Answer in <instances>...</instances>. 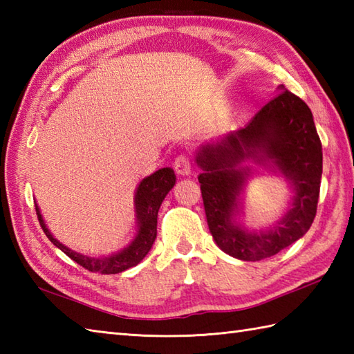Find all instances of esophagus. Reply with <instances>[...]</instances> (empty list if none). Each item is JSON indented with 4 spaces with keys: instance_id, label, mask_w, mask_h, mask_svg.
Instances as JSON below:
<instances>
[{
    "instance_id": "34e87169",
    "label": "esophagus",
    "mask_w": 354,
    "mask_h": 354,
    "mask_svg": "<svg viewBox=\"0 0 354 354\" xmlns=\"http://www.w3.org/2000/svg\"><path fill=\"white\" fill-rule=\"evenodd\" d=\"M173 167L179 176H187L192 173V162L187 155H179L175 162H173Z\"/></svg>"
}]
</instances>
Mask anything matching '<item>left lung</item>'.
<instances>
[{"label":"left lung","instance_id":"8db88e82","mask_svg":"<svg viewBox=\"0 0 354 354\" xmlns=\"http://www.w3.org/2000/svg\"><path fill=\"white\" fill-rule=\"evenodd\" d=\"M194 161L208 228L216 245L239 260L259 261L283 251L312 227L319 198L322 146L309 106L280 85L251 122L202 145ZM246 162L281 176L291 189L286 213L269 229L239 222L241 196L252 176Z\"/></svg>","mask_w":354,"mask_h":354}]
</instances>
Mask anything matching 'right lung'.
<instances>
[{
  "mask_svg": "<svg viewBox=\"0 0 354 354\" xmlns=\"http://www.w3.org/2000/svg\"><path fill=\"white\" fill-rule=\"evenodd\" d=\"M176 183V175L173 169L164 167L156 170L150 176L141 179L137 190H135L133 196V208H135V217H137V230H135V236L127 243L123 250L117 252H112L109 255H103V257H93V255H85L70 250L68 246L59 242L55 236L51 234L50 230L45 225L44 217L41 214V209L36 207V214L39 219L41 227L45 232V236L50 239V242L57 246L59 250L65 252L71 260L79 263L80 266L91 270V272H100V274H118L123 270L129 269L132 266H137L138 263L146 257L149 251L152 250L153 242L156 239V219H158V209H160L164 198L167 193L173 189Z\"/></svg>",
  "mask_w": 354,
  "mask_h": 354,
  "instance_id": "obj_1",
  "label": "right lung"
}]
</instances>
